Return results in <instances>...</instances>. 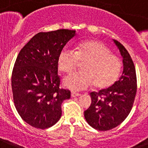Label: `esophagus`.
<instances>
[{
	"mask_svg": "<svg viewBox=\"0 0 148 148\" xmlns=\"http://www.w3.org/2000/svg\"><path fill=\"white\" fill-rule=\"evenodd\" d=\"M71 95L72 98H74V97H77V96H80V94H79V93H77V92H72L71 94Z\"/></svg>",
	"mask_w": 148,
	"mask_h": 148,
	"instance_id": "obj_1",
	"label": "esophagus"
}]
</instances>
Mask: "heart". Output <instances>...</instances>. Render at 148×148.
Here are the masks:
<instances>
[{
  "mask_svg": "<svg viewBox=\"0 0 148 148\" xmlns=\"http://www.w3.org/2000/svg\"><path fill=\"white\" fill-rule=\"evenodd\" d=\"M82 63L80 73H73L63 79V85L73 91H81L94 84L98 89H105L116 81L120 74L121 62L118 57L98 41L80 43L76 52L69 48L61 50L58 57L60 71L70 73Z\"/></svg>",
  "mask_w": 148,
  "mask_h": 148,
  "instance_id": "b5f03b06",
  "label": "heart"
}]
</instances>
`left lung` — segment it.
Listing matches in <instances>:
<instances>
[{
  "label": "left lung",
  "instance_id": "8db88e82",
  "mask_svg": "<svg viewBox=\"0 0 148 148\" xmlns=\"http://www.w3.org/2000/svg\"><path fill=\"white\" fill-rule=\"evenodd\" d=\"M113 40L123 58L122 75L108 89L90 93L91 105L84 111L86 122L99 131L112 130L123 122L131 111L137 92L136 73L132 59L120 42Z\"/></svg>",
  "mask_w": 148,
  "mask_h": 148
}]
</instances>
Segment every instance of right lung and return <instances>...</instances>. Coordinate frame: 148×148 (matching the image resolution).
Instances as JSON below:
<instances>
[{
	"instance_id": "right-lung-1",
	"label": "right lung",
	"mask_w": 148,
	"mask_h": 148,
	"mask_svg": "<svg viewBox=\"0 0 148 148\" xmlns=\"http://www.w3.org/2000/svg\"><path fill=\"white\" fill-rule=\"evenodd\" d=\"M76 31L59 29L40 32L20 50L14 64L11 85L15 107L30 126L47 129L62 116V103L71 98L61 89L58 57Z\"/></svg>"
}]
</instances>
